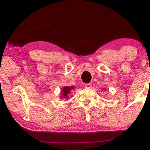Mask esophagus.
I'll list each match as a JSON object with an SVG mask.
<instances>
[{"mask_svg":"<svg viewBox=\"0 0 150 150\" xmlns=\"http://www.w3.org/2000/svg\"><path fill=\"white\" fill-rule=\"evenodd\" d=\"M85 87L86 89H91L92 88V85L91 83H89V84H86L85 85Z\"/></svg>","mask_w":150,"mask_h":150,"instance_id":"obj_1","label":"esophagus"}]
</instances>
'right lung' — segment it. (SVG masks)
Wrapping results in <instances>:
<instances>
[{"label":"right lung","mask_w":150,"mask_h":150,"mask_svg":"<svg viewBox=\"0 0 150 150\" xmlns=\"http://www.w3.org/2000/svg\"><path fill=\"white\" fill-rule=\"evenodd\" d=\"M74 86H65V87H63V89H61V99H63V98H66L67 99V98H68V96L67 95L70 93L71 90L74 89Z\"/></svg>","instance_id":"right-lung-1"}]
</instances>
